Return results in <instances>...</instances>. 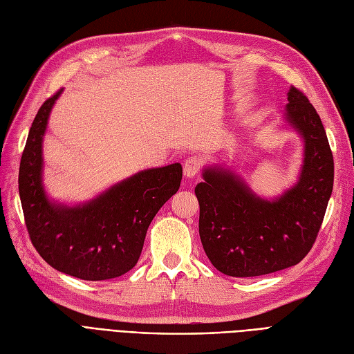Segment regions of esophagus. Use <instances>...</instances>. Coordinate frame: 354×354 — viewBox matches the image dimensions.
<instances>
[{
  "label": "esophagus",
  "mask_w": 354,
  "mask_h": 354,
  "mask_svg": "<svg viewBox=\"0 0 354 354\" xmlns=\"http://www.w3.org/2000/svg\"><path fill=\"white\" fill-rule=\"evenodd\" d=\"M202 167V162L198 156H190L185 162V176L187 178H193L199 173V169Z\"/></svg>",
  "instance_id": "obj_1"
}]
</instances>
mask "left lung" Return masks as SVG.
I'll list each match as a JSON object with an SVG mask.
<instances>
[{"mask_svg":"<svg viewBox=\"0 0 354 354\" xmlns=\"http://www.w3.org/2000/svg\"><path fill=\"white\" fill-rule=\"evenodd\" d=\"M284 117L304 142L293 187L266 201L230 169L209 167L194 189L203 250L225 275L258 277L297 265L319 233L334 185L333 152L318 113L295 86Z\"/></svg>","mask_w":354,"mask_h":354,"instance_id":"8db88e82","label":"left lung"}]
</instances>
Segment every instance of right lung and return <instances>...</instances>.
Returning <instances> with one entry per match:
<instances>
[{"label":"right lung","instance_id":"add662e5","mask_svg":"<svg viewBox=\"0 0 354 354\" xmlns=\"http://www.w3.org/2000/svg\"><path fill=\"white\" fill-rule=\"evenodd\" d=\"M61 91L36 114L19 169V193L32 245L57 271L86 281L115 278L135 266L146 231L177 193L183 168H149L109 187L91 202L67 206L48 199L42 186V139Z\"/></svg>","mask_w":354,"mask_h":354}]
</instances>
